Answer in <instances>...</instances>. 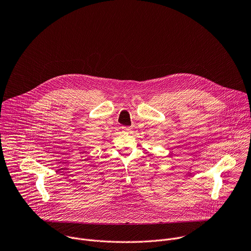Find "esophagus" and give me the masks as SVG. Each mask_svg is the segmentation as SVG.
<instances>
[{
	"mask_svg": "<svg viewBox=\"0 0 251 251\" xmlns=\"http://www.w3.org/2000/svg\"><path fill=\"white\" fill-rule=\"evenodd\" d=\"M131 130H132L131 127H122V132L124 133H129Z\"/></svg>",
	"mask_w": 251,
	"mask_h": 251,
	"instance_id": "obj_1",
	"label": "esophagus"
}]
</instances>
